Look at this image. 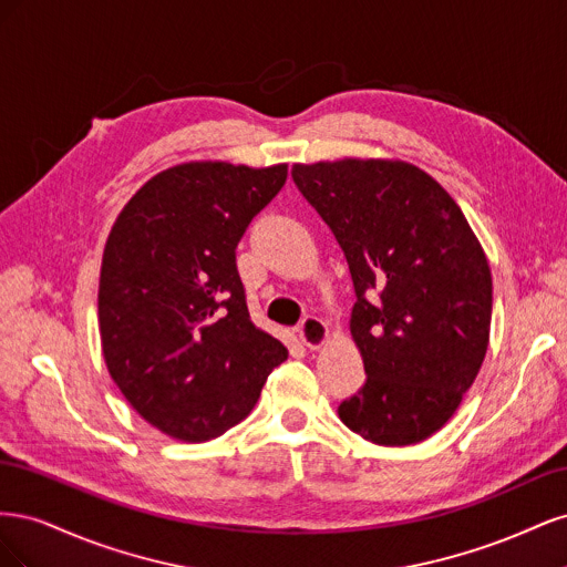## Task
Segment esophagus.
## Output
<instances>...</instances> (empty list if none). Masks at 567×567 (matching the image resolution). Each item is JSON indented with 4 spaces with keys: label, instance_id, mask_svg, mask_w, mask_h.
I'll use <instances>...</instances> for the list:
<instances>
[{
    "label": "esophagus",
    "instance_id": "1",
    "mask_svg": "<svg viewBox=\"0 0 567 567\" xmlns=\"http://www.w3.org/2000/svg\"><path fill=\"white\" fill-rule=\"evenodd\" d=\"M298 336H300V340L305 342L307 348H319V346H323V340L329 338V329H326V323L319 319V317H312V315H307L302 321H300V326H298Z\"/></svg>",
    "mask_w": 567,
    "mask_h": 567
}]
</instances>
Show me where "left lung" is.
Returning a JSON list of instances; mask_svg holds the SVG:
<instances>
[{
  "label": "left lung",
  "mask_w": 567,
  "mask_h": 567,
  "mask_svg": "<svg viewBox=\"0 0 567 567\" xmlns=\"http://www.w3.org/2000/svg\"><path fill=\"white\" fill-rule=\"evenodd\" d=\"M298 192L346 252L350 329L367 383L338 416L383 447H406L452 419L483 367L492 274L454 198L398 161L293 165Z\"/></svg>",
  "instance_id": "obj_1"
}]
</instances>
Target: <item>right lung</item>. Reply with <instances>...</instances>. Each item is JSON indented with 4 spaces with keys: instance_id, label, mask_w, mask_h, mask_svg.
<instances>
[{
    "instance_id": "right-lung-1",
    "label": "right lung",
    "mask_w": 567,
    "mask_h": 567,
    "mask_svg": "<svg viewBox=\"0 0 567 567\" xmlns=\"http://www.w3.org/2000/svg\"><path fill=\"white\" fill-rule=\"evenodd\" d=\"M288 165L184 163L132 196L104 250L101 346L111 379L169 437L244 421L288 350L250 321L236 246Z\"/></svg>"
}]
</instances>
